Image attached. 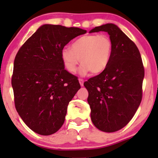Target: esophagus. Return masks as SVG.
Here are the masks:
<instances>
[{
    "label": "esophagus",
    "instance_id": "1",
    "mask_svg": "<svg viewBox=\"0 0 158 158\" xmlns=\"http://www.w3.org/2000/svg\"><path fill=\"white\" fill-rule=\"evenodd\" d=\"M79 84H80V85L81 87L84 85V80H83L82 79H79Z\"/></svg>",
    "mask_w": 158,
    "mask_h": 158
}]
</instances>
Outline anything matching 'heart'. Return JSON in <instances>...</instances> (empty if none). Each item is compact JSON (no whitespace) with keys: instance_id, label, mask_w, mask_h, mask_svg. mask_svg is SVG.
I'll return each mask as SVG.
<instances>
[{"instance_id":"obj_1","label":"heart","mask_w":158,"mask_h":158,"mask_svg":"<svg viewBox=\"0 0 158 158\" xmlns=\"http://www.w3.org/2000/svg\"><path fill=\"white\" fill-rule=\"evenodd\" d=\"M113 43L106 34H90L76 40L71 49L64 48L61 50V59L64 68L70 73L76 72L77 65H81L80 73L85 75L102 73L106 70L111 58Z\"/></svg>"}]
</instances>
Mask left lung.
Returning <instances> with one entry per match:
<instances>
[{
    "label": "left lung",
    "instance_id": "1",
    "mask_svg": "<svg viewBox=\"0 0 158 158\" xmlns=\"http://www.w3.org/2000/svg\"><path fill=\"white\" fill-rule=\"evenodd\" d=\"M100 31L108 32L113 43L110 61L84 85L92 123L100 131L114 132L130 122L139 106L144 68L137 47L117 25L106 23L89 32Z\"/></svg>",
    "mask_w": 158,
    "mask_h": 158
}]
</instances>
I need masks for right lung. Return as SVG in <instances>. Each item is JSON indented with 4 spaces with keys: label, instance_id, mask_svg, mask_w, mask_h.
<instances>
[{
    "label": "right lung",
    "instance_id": "1",
    "mask_svg": "<svg viewBox=\"0 0 158 158\" xmlns=\"http://www.w3.org/2000/svg\"><path fill=\"white\" fill-rule=\"evenodd\" d=\"M86 30L44 24L27 40L14 61L12 86L19 116L41 135L56 133L62 126L69 102L81 86L64 70L61 50Z\"/></svg>",
    "mask_w": 158,
    "mask_h": 158
}]
</instances>
